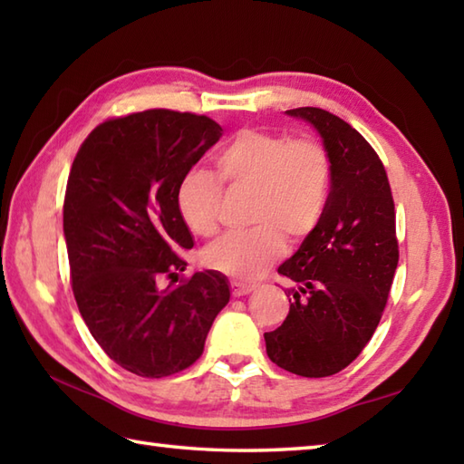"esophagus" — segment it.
I'll return each mask as SVG.
<instances>
[{
    "label": "esophagus",
    "instance_id": "1",
    "mask_svg": "<svg viewBox=\"0 0 464 464\" xmlns=\"http://www.w3.org/2000/svg\"><path fill=\"white\" fill-rule=\"evenodd\" d=\"M253 291H255V285H251V283H243V281H233L231 283L233 297H245V295H249Z\"/></svg>",
    "mask_w": 464,
    "mask_h": 464
}]
</instances>
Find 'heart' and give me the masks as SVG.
Here are the masks:
<instances>
[{
    "label": "heart",
    "instance_id": "obj_1",
    "mask_svg": "<svg viewBox=\"0 0 464 464\" xmlns=\"http://www.w3.org/2000/svg\"><path fill=\"white\" fill-rule=\"evenodd\" d=\"M215 173L231 193H251L249 233L227 235L205 251L211 269L253 279L281 259L285 237L301 241L314 231L327 205L331 161L314 140L243 130L215 157ZM221 189L211 173L193 169L177 185L175 205L197 237L217 233Z\"/></svg>",
    "mask_w": 464,
    "mask_h": 464
}]
</instances>
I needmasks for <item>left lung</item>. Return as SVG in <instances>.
<instances>
[{"instance_id":"8db88e82","label":"left lung","mask_w":464,"mask_h":464,"mask_svg":"<svg viewBox=\"0 0 464 464\" xmlns=\"http://www.w3.org/2000/svg\"><path fill=\"white\" fill-rule=\"evenodd\" d=\"M319 133L331 161V191L314 231L279 273L289 314L265 333L269 359L301 377H329L359 357L381 321L399 263L387 171L367 140L319 107L285 111Z\"/></svg>"}]
</instances>
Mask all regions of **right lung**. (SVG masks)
<instances>
[{
  "label": "right lung",
  "mask_w": 464,
  "mask_h": 464,
  "mask_svg": "<svg viewBox=\"0 0 464 464\" xmlns=\"http://www.w3.org/2000/svg\"><path fill=\"white\" fill-rule=\"evenodd\" d=\"M221 135L205 115L147 110L97 125L72 165L63 235L77 307L107 357L140 377L193 364L229 303L219 271L177 285L179 253L193 247L177 185ZM161 276L172 283L163 288Z\"/></svg>",
  "instance_id": "right-lung-1"
}]
</instances>
